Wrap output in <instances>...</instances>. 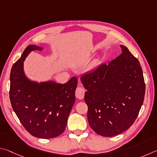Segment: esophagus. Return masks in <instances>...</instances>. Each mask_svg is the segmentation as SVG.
I'll use <instances>...</instances> for the list:
<instances>
[{
    "label": "esophagus",
    "instance_id": "34e87169",
    "mask_svg": "<svg viewBox=\"0 0 157 157\" xmlns=\"http://www.w3.org/2000/svg\"><path fill=\"white\" fill-rule=\"evenodd\" d=\"M80 86V83H78ZM84 94H85V91L82 88V87H77L76 90V97L78 98V99H83L84 98Z\"/></svg>",
    "mask_w": 157,
    "mask_h": 157
}]
</instances>
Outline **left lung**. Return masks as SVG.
I'll return each mask as SVG.
<instances>
[{"mask_svg":"<svg viewBox=\"0 0 157 157\" xmlns=\"http://www.w3.org/2000/svg\"><path fill=\"white\" fill-rule=\"evenodd\" d=\"M122 53L81 76L87 92V120L98 134L113 136L127 130L138 117L145 84L138 59L124 45Z\"/></svg>","mask_w":157,"mask_h":157,"instance_id":"left-lung-1","label":"left lung"}]
</instances>
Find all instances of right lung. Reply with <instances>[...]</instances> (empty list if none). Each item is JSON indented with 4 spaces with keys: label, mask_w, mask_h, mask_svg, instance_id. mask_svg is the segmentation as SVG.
<instances>
[{
    "label": "right lung",
    "mask_w": 157,
    "mask_h": 157,
    "mask_svg": "<svg viewBox=\"0 0 157 157\" xmlns=\"http://www.w3.org/2000/svg\"><path fill=\"white\" fill-rule=\"evenodd\" d=\"M43 49L29 45L13 65L10 74V98L13 111L22 125L32 136L52 139L64 132L75 102L77 78L65 84L49 81L37 83L26 77L23 62L33 50Z\"/></svg>",
    "instance_id": "obj_1"
}]
</instances>
